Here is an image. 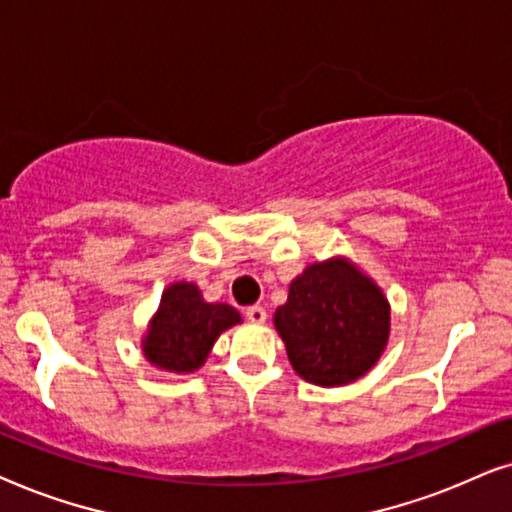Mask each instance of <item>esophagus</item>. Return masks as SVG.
I'll return each mask as SVG.
<instances>
[{"label": "esophagus", "instance_id": "34e87169", "mask_svg": "<svg viewBox=\"0 0 512 512\" xmlns=\"http://www.w3.org/2000/svg\"><path fill=\"white\" fill-rule=\"evenodd\" d=\"M245 318H248L250 323L262 325L264 320H267V309H264V306H248V309H245Z\"/></svg>", "mask_w": 512, "mask_h": 512}]
</instances>
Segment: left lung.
<instances>
[{"instance_id": "left-lung-1", "label": "left lung", "mask_w": 512, "mask_h": 512, "mask_svg": "<svg viewBox=\"0 0 512 512\" xmlns=\"http://www.w3.org/2000/svg\"><path fill=\"white\" fill-rule=\"evenodd\" d=\"M290 365L316 386H346L377 365L391 337L384 290L349 257L313 262L274 313Z\"/></svg>"}]
</instances>
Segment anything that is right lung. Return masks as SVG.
Masks as SVG:
<instances>
[{"label": "right lung", "mask_w": 512, "mask_h": 512, "mask_svg": "<svg viewBox=\"0 0 512 512\" xmlns=\"http://www.w3.org/2000/svg\"><path fill=\"white\" fill-rule=\"evenodd\" d=\"M241 320L234 306L206 302L196 283L175 281L163 290L159 309L142 335V356L156 370L196 372L206 363L217 337Z\"/></svg>", "instance_id": "obj_1"}]
</instances>
